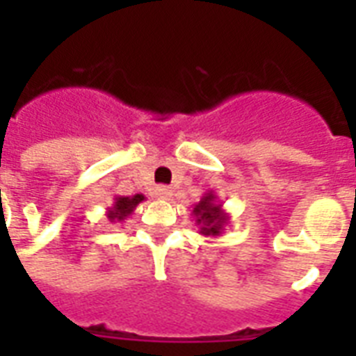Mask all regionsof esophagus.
<instances>
[{
  "label": "esophagus",
  "instance_id": "esophagus-1",
  "mask_svg": "<svg viewBox=\"0 0 356 356\" xmlns=\"http://www.w3.org/2000/svg\"><path fill=\"white\" fill-rule=\"evenodd\" d=\"M173 195V190L170 186H156L155 188V197L159 200H164V201H170Z\"/></svg>",
  "mask_w": 356,
  "mask_h": 356
}]
</instances>
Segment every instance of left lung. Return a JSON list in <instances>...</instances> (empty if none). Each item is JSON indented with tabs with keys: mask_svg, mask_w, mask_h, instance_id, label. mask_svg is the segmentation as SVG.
I'll list each match as a JSON object with an SVG mask.
<instances>
[{
	"mask_svg": "<svg viewBox=\"0 0 356 356\" xmlns=\"http://www.w3.org/2000/svg\"><path fill=\"white\" fill-rule=\"evenodd\" d=\"M192 216L195 225L200 227V234L203 236H222L225 225L229 223V214L223 211V205L218 201L214 190H209L207 194H203L200 203H195Z\"/></svg>",
	"mask_w": 356,
	"mask_h": 356,
	"instance_id": "1",
	"label": "left lung"
}]
</instances>
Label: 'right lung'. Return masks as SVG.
I'll return each instance as SVG.
<instances>
[{
	"label": "right lung",
	"instance_id": "1",
	"mask_svg": "<svg viewBox=\"0 0 356 356\" xmlns=\"http://www.w3.org/2000/svg\"><path fill=\"white\" fill-rule=\"evenodd\" d=\"M145 197L142 194L134 195H114L113 207H107V218L111 223H120L127 220L134 212V209L144 201Z\"/></svg>",
	"mask_w": 356,
	"mask_h": 356
}]
</instances>
